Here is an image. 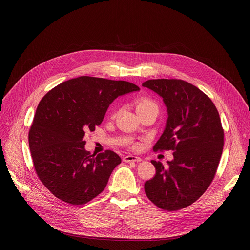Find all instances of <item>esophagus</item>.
Listing matches in <instances>:
<instances>
[{"label":"esophagus","instance_id":"34e87169","mask_svg":"<svg viewBox=\"0 0 250 250\" xmlns=\"http://www.w3.org/2000/svg\"><path fill=\"white\" fill-rule=\"evenodd\" d=\"M142 159L137 157V156H133V155H126L124 157V161L125 162H140Z\"/></svg>","mask_w":250,"mask_h":250}]
</instances>
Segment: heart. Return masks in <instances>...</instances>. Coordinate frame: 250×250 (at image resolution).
I'll use <instances>...</instances> for the list:
<instances>
[{
  "label": "heart",
  "mask_w": 250,
  "mask_h": 250,
  "mask_svg": "<svg viewBox=\"0 0 250 250\" xmlns=\"http://www.w3.org/2000/svg\"><path fill=\"white\" fill-rule=\"evenodd\" d=\"M134 104H135V109H136V112L139 114V113H142V112H146V111H148V110H155L158 112L159 108H158V104L155 101L147 98V97H139L135 100L134 102ZM133 147L136 148L138 147L137 145H133Z\"/></svg>",
  "instance_id": "b5f03b06"
}]
</instances>
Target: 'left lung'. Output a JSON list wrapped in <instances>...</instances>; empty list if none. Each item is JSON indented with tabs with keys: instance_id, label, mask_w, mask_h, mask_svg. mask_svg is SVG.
Here are the masks:
<instances>
[{
	"instance_id": "left-lung-1",
	"label": "left lung",
	"mask_w": 250,
	"mask_h": 250,
	"mask_svg": "<svg viewBox=\"0 0 250 250\" xmlns=\"http://www.w3.org/2000/svg\"><path fill=\"white\" fill-rule=\"evenodd\" d=\"M142 86L161 96L168 112L153 151H174L167 167L151 161L156 173L145 191L158 208L181 209L196 202L215 178L225 140L220 115L204 92L184 80L151 79Z\"/></svg>"
}]
</instances>
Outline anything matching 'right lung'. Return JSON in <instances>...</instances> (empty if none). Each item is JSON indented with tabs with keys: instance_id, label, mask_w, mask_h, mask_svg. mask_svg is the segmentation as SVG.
<instances>
[{
	"instance_id": "add662e5",
	"label": "right lung",
	"mask_w": 250,
	"mask_h": 250,
	"mask_svg": "<svg viewBox=\"0 0 250 250\" xmlns=\"http://www.w3.org/2000/svg\"><path fill=\"white\" fill-rule=\"evenodd\" d=\"M126 81L81 76L51 89L40 102L28 131L34 170L59 200L84 205L104 191L121 157L112 150L86 151L85 131H94L110 104L138 91Z\"/></svg>"
}]
</instances>
